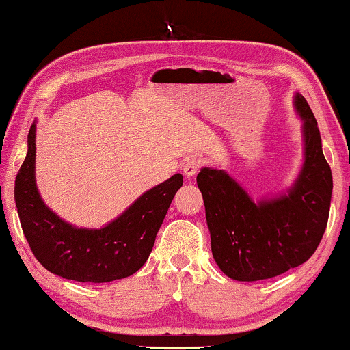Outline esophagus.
<instances>
[{
  "instance_id": "34e87169",
  "label": "esophagus",
  "mask_w": 350,
  "mask_h": 350,
  "mask_svg": "<svg viewBox=\"0 0 350 350\" xmlns=\"http://www.w3.org/2000/svg\"><path fill=\"white\" fill-rule=\"evenodd\" d=\"M202 163H203V161L200 157H197V156L187 157L185 162H183V174H185L187 177H193L202 167Z\"/></svg>"
}]
</instances>
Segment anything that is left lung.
I'll use <instances>...</instances> for the list:
<instances>
[{
	"label": "left lung",
	"mask_w": 350,
	"mask_h": 350,
	"mask_svg": "<svg viewBox=\"0 0 350 350\" xmlns=\"http://www.w3.org/2000/svg\"><path fill=\"white\" fill-rule=\"evenodd\" d=\"M294 107L303 122L304 159L284 194L254 202L224 170L202 168L197 174L213 257L232 280H265L297 268L308 262L325 234L332 173L314 113L300 93Z\"/></svg>",
	"instance_id": "8db88e82"
}]
</instances>
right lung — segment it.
Wrapping results in <instances>:
<instances>
[{"mask_svg": "<svg viewBox=\"0 0 350 350\" xmlns=\"http://www.w3.org/2000/svg\"><path fill=\"white\" fill-rule=\"evenodd\" d=\"M36 122L27 136V156L15 179V203L31 252L44 268L68 280L107 283L142 268L183 176L174 174L133 202L103 228H78L62 220L36 187Z\"/></svg>", "mask_w": 350, "mask_h": 350, "instance_id": "add662e5", "label": "right lung"}]
</instances>
